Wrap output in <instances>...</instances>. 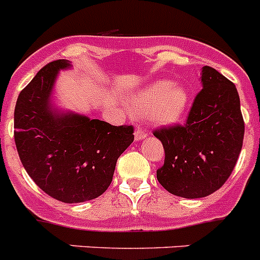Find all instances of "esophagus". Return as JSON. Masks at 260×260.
<instances>
[{
    "instance_id": "esophagus-1",
    "label": "esophagus",
    "mask_w": 260,
    "mask_h": 260,
    "mask_svg": "<svg viewBox=\"0 0 260 260\" xmlns=\"http://www.w3.org/2000/svg\"><path fill=\"white\" fill-rule=\"evenodd\" d=\"M134 135H135V141H142V139H144V138L147 137V133L144 132L143 128L138 127L137 130H135Z\"/></svg>"
}]
</instances>
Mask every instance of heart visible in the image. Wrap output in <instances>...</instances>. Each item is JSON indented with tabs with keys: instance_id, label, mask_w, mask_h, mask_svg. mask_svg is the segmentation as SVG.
Returning a JSON list of instances; mask_svg holds the SVG:
<instances>
[{
	"instance_id": "heart-1",
	"label": "heart",
	"mask_w": 260,
	"mask_h": 260,
	"mask_svg": "<svg viewBox=\"0 0 260 260\" xmlns=\"http://www.w3.org/2000/svg\"><path fill=\"white\" fill-rule=\"evenodd\" d=\"M189 100V89L183 84L160 79L138 91L130 107L137 116L150 114L156 125L172 126L185 116Z\"/></svg>"
}]
</instances>
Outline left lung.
<instances>
[{"label": "left lung", "instance_id": "8db88e82", "mask_svg": "<svg viewBox=\"0 0 260 260\" xmlns=\"http://www.w3.org/2000/svg\"><path fill=\"white\" fill-rule=\"evenodd\" d=\"M202 87L185 125L157 128L164 165L157 181L171 194L203 198L219 190L233 172L242 150L245 122L237 88L219 71L202 69Z\"/></svg>", "mask_w": 260, "mask_h": 260}]
</instances>
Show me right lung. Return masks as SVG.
<instances>
[{
    "label": "right lung",
    "mask_w": 260,
    "mask_h": 260,
    "mask_svg": "<svg viewBox=\"0 0 260 260\" xmlns=\"http://www.w3.org/2000/svg\"><path fill=\"white\" fill-rule=\"evenodd\" d=\"M68 68L66 59L50 62L20 91L14 139L23 167L43 191L63 203H82L109 187L117 158L134 141V127L53 108L54 80Z\"/></svg>",
    "instance_id": "1"
}]
</instances>
